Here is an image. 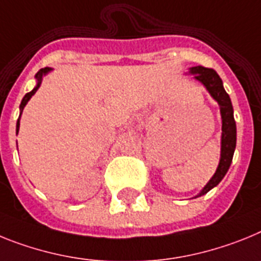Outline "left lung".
<instances>
[{
    "label": "left lung",
    "mask_w": 261,
    "mask_h": 261,
    "mask_svg": "<svg viewBox=\"0 0 261 261\" xmlns=\"http://www.w3.org/2000/svg\"><path fill=\"white\" fill-rule=\"evenodd\" d=\"M190 73H193L197 80L201 81L205 85L213 98L219 103L222 115L221 160H219L218 168H217V172L214 173L212 180L206 184L202 192L197 196L199 197L207 193L214 187H217L221 182L222 178L225 177V174L227 173L231 162H232L235 146H237V124H235L234 110H232V105H231L230 96L226 93L218 73L212 68H206L202 65L190 68Z\"/></svg>",
    "instance_id": "1"
}]
</instances>
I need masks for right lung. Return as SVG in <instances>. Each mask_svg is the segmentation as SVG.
I'll return each mask as SVG.
<instances>
[{"instance_id":"add662e5","label":"right lung","mask_w":261,"mask_h":261,"mask_svg":"<svg viewBox=\"0 0 261 261\" xmlns=\"http://www.w3.org/2000/svg\"><path fill=\"white\" fill-rule=\"evenodd\" d=\"M48 71H49V68H42V69H40V71H38V73L35 74L36 80H38V84H36V87L34 88L31 92L26 93V96H24L23 99H22L21 106H19V108H21V114H22V112H23V108L26 106V103L29 102V99L31 98V96H34V93L39 89L40 84H42V81H43V76H44V74H46ZM21 114H19V117H21ZM18 130H19V118H18V121H17V133H18Z\"/></svg>"}]
</instances>
